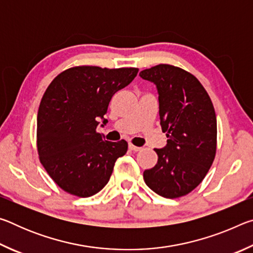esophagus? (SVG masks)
I'll return each mask as SVG.
<instances>
[{"label": "esophagus", "mask_w": 253, "mask_h": 253, "mask_svg": "<svg viewBox=\"0 0 253 253\" xmlns=\"http://www.w3.org/2000/svg\"><path fill=\"white\" fill-rule=\"evenodd\" d=\"M128 147H129V149H130V151H132V152H138V151H140V149H142V148L138 147V146H135V145H132L131 143L128 145Z\"/></svg>", "instance_id": "esophagus-1"}]
</instances>
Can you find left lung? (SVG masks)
<instances>
[{"mask_svg": "<svg viewBox=\"0 0 253 253\" xmlns=\"http://www.w3.org/2000/svg\"><path fill=\"white\" fill-rule=\"evenodd\" d=\"M156 84L162 130L157 164L144 172L146 185L166 199L181 198L203 181L216 153V116L202 84L182 68L161 63L139 72Z\"/></svg>", "mask_w": 253, "mask_h": 253, "instance_id": "8db88e82", "label": "left lung"}]
</instances>
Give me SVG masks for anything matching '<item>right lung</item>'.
I'll return each mask as SVG.
<instances>
[{
  "mask_svg": "<svg viewBox=\"0 0 253 253\" xmlns=\"http://www.w3.org/2000/svg\"><path fill=\"white\" fill-rule=\"evenodd\" d=\"M137 68L78 66L62 71L42 97L37 118L41 164L67 193L89 198L108 183L126 140L108 142L96 129L115 93L129 84Z\"/></svg>",
  "mask_w": 253,
  "mask_h": 253,
  "instance_id": "right-lung-1",
  "label": "right lung"
}]
</instances>
